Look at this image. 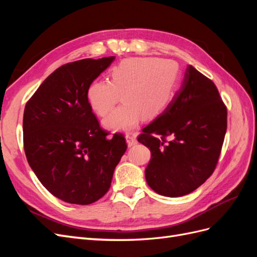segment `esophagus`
Instances as JSON below:
<instances>
[{
  "label": "esophagus",
  "mask_w": 257,
  "mask_h": 257,
  "mask_svg": "<svg viewBox=\"0 0 257 257\" xmlns=\"http://www.w3.org/2000/svg\"><path fill=\"white\" fill-rule=\"evenodd\" d=\"M125 138H126V143H127V146H128V147H132V146H134V145L137 144V139H136V137H135L134 135L127 134V135L125 136Z\"/></svg>",
  "instance_id": "esophagus-1"
}]
</instances>
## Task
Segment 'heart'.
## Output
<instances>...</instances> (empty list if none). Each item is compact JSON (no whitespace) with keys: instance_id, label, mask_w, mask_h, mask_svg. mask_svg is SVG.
I'll return each instance as SVG.
<instances>
[{"instance_id":"1","label":"heart","mask_w":257,"mask_h":257,"mask_svg":"<svg viewBox=\"0 0 257 257\" xmlns=\"http://www.w3.org/2000/svg\"><path fill=\"white\" fill-rule=\"evenodd\" d=\"M179 75L176 62L157 58H128L114 65L109 81L90 84L87 99L91 109L104 116L123 98V105L104 120L110 130L128 131L146 119L157 118L173 98Z\"/></svg>"}]
</instances>
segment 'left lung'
Listing matches in <instances>:
<instances>
[{
  "instance_id": "obj_1",
  "label": "left lung",
  "mask_w": 257,
  "mask_h": 257,
  "mask_svg": "<svg viewBox=\"0 0 257 257\" xmlns=\"http://www.w3.org/2000/svg\"><path fill=\"white\" fill-rule=\"evenodd\" d=\"M226 128L227 109L215 84L188 65L172 102L138 136L151 151L148 185L168 197L195 191L214 172Z\"/></svg>"
}]
</instances>
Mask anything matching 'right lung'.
Segmentation results:
<instances>
[{
  "label": "right lung",
  "instance_id": "right-lung-1",
  "mask_svg": "<svg viewBox=\"0 0 257 257\" xmlns=\"http://www.w3.org/2000/svg\"><path fill=\"white\" fill-rule=\"evenodd\" d=\"M114 57L83 59L50 74L23 113V147L29 165L53 196L90 205L110 188L127 145L123 134L107 138L87 99L90 84Z\"/></svg>",
  "mask_w": 257,
  "mask_h": 257
}]
</instances>
